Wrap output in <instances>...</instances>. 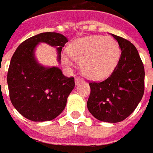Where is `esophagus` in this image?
<instances>
[{
    "label": "esophagus",
    "instance_id": "obj_1",
    "mask_svg": "<svg viewBox=\"0 0 153 153\" xmlns=\"http://www.w3.org/2000/svg\"><path fill=\"white\" fill-rule=\"evenodd\" d=\"M82 79L81 78V77H79V76H76V77L75 78V82H76V84L79 83V82H82Z\"/></svg>",
    "mask_w": 153,
    "mask_h": 153
}]
</instances>
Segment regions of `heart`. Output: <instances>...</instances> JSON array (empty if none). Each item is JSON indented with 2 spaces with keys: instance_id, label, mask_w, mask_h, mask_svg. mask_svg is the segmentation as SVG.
Listing matches in <instances>:
<instances>
[{
  "instance_id": "heart-1",
  "label": "heart",
  "mask_w": 153,
  "mask_h": 153,
  "mask_svg": "<svg viewBox=\"0 0 153 153\" xmlns=\"http://www.w3.org/2000/svg\"><path fill=\"white\" fill-rule=\"evenodd\" d=\"M120 45L112 37L94 35L76 40L69 53L62 55V63L73 67L81 62V70L93 80L105 78L111 74L120 56Z\"/></svg>"
}]
</instances>
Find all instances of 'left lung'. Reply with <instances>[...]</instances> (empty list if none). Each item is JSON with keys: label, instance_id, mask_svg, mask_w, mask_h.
Here are the masks:
<instances>
[{"label": "left lung", "instance_id": "8db88e82", "mask_svg": "<svg viewBox=\"0 0 153 153\" xmlns=\"http://www.w3.org/2000/svg\"><path fill=\"white\" fill-rule=\"evenodd\" d=\"M121 55L111 75L102 82H91L89 112L98 120L120 122L136 109L144 94L145 70L139 53L129 40L112 34Z\"/></svg>", "mask_w": 153, "mask_h": 153}]
</instances>
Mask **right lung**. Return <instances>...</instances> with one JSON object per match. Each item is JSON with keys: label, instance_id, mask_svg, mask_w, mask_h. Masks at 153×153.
Returning a JSON list of instances; mask_svg holds the SVG:
<instances>
[{"label": "right lung", "instance_id": "add662e5", "mask_svg": "<svg viewBox=\"0 0 153 153\" xmlns=\"http://www.w3.org/2000/svg\"><path fill=\"white\" fill-rule=\"evenodd\" d=\"M68 42L58 33H42L23 41L12 55L7 72L9 96L12 105L23 117L47 121L64 110L75 87L74 77H66L58 67L46 68L36 61L34 49L39 43L55 46L60 54Z\"/></svg>", "mask_w": 153, "mask_h": 153}]
</instances>
